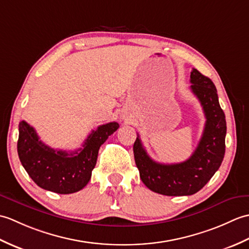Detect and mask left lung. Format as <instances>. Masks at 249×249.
Returning <instances> with one entry per match:
<instances>
[{
    "mask_svg": "<svg viewBox=\"0 0 249 249\" xmlns=\"http://www.w3.org/2000/svg\"><path fill=\"white\" fill-rule=\"evenodd\" d=\"M191 83V89L199 100L207 120L199 143L190 159L177 164L154 162L142 147L139 135L133 146L135 164L143 184L162 195L195 194L216 173L225 156L227 126L216 87L197 69L192 70Z\"/></svg>",
    "mask_w": 249,
    "mask_h": 249,
    "instance_id": "left-lung-1",
    "label": "left lung"
}]
</instances>
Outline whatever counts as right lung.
I'll return each instance as SVG.
<instances>
[{
	"instance_id": "add662e5",
	"label": "right lung",
	"mask_w": 249,
	"mask_h": 249,
	"mask_svg": "<svg viewBox=\"0 0 249 249\" xmlns=\"http://www.w3.org/2000/svg\"><path fill=\"white\" fill-rule=\"evenodd\" d=\"M119 128L117 123L99 125L75 151L55 150L43 143L35 129L25 121L19 124L18 154L22 166L41 189L57 194H71L89 182L100 146Z\"/></svg>"
}]
</instances>
